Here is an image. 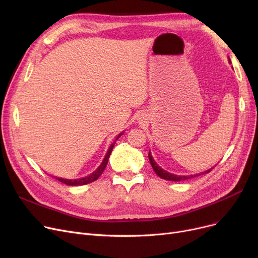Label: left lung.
Returning <instances> with one entry per match:
<instances>
[{"instance_id":"8db88e82","label":"left lung","mask_w":258,"mask_h":258,"mask_svg":"<svg viewBox=\"0 0 258 258\" xmlns=\"http://www.w3.org/2000/svg\"><path fill=\"white\" fill-rule=\"evenodd\" d=\"M229 62H231V60L229 59ZM148 159H150L152 167H153V169L155 170V172L159 175L160 178L164 179V180H167V181H178V182H180V181L188 180V179H191V178H196V177H198V175H201V174L208 173V172H210V171L213 169V167H212V168H210V169H208V170H206V171H204V172L197 173V174H191V175H177V174H173V173H170V172H168V171H166V170H164V169H162V168L156 163L155 160L153 159V156H152L151 152L148 153Z\"/></svg>"}]
</instances>
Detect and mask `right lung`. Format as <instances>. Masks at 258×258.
<instances>
[{"label":"right lung","mask_w":258,"mask_h":258,"mask_svg":"<svg viewBox=\"0 0 258 258\" xmlns=\"http://www.w3.org/2000/svg\"><path fill=\"white\" fill-rule=\"evenodd\" d=\"M122 134H123V133H120V134L118 135V137L116 138V140L121 136ZM115 142H116V141H115ZM115 142H114V143H112V145L110 146V148H108V151H107V153H106V155H105V157H104V159H103V161H102V163L99 165V167H98L96 170H95L94 172H92L90 175H87V177H85V178H81V179H75V180H68V179L55 178V177H53V178H55V179H56V180H58L59 182H61V183L66 184V185H70V186L87 185V184H90V183H92V182H94V181H96V180L100 177L101 173L103 172V170L105 169V166H106L107 162H108V158H110L111 153H112V151H113V147H114Z\"/></svg>","instance_id":"obj_1"}]
</instances>
